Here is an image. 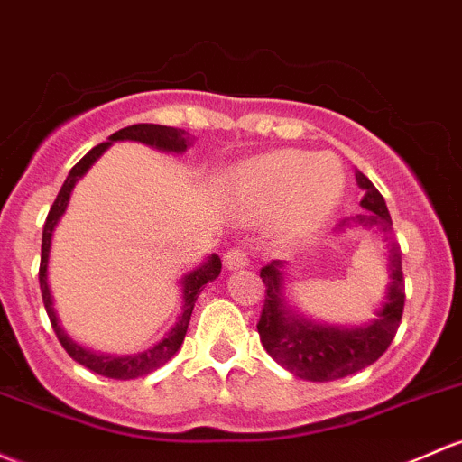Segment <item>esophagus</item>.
<instances>
[{"instance_id": "esophagus-1", "label": "esophagus", "mask_w": 462, "mask_h": 462, "mask_svg": "<svg viewBox=\"0 0 462 462\" xmlns=\"http://www.w3.org/2000/svg\"><path fill=\"white\" fill-rule=\"evenodd\" d=\"M223 265H226V270H244L247 265V256L244 250H239V247H232V250L226 252V256H223Z\"/></svg>"}]
</instances>
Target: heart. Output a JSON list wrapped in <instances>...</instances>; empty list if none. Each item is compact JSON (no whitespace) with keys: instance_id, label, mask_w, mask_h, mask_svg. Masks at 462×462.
Wrapping results in <instances>:
<instances>
[{"instance_id":"obj_1","label":"heart","mask_w":462,"mask_h":462,"mask_svg":"<svg viewBox=\"0 0 462 462\" xmlns=\"http://www.w3.org/2000/svg\"><path fill=\"white\" fill-rule=\"evenodd\" d=\"M346 194V172L329 154L276 150L232 168L218 183L223 206L241 221L279 212L285 239H303L332 218Z\"/></svg>"}]
</instances>
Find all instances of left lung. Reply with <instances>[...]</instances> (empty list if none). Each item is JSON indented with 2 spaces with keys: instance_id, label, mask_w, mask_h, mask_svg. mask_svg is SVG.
I'll return each instance as SVG.
<instances>
[{
  "instance_id": "1",
  "label": "left lung",
  "mask_w": 462,
  "mask_h": 462,
  "mask_svg": "<svg viewBox=\"0 0 462 462\" xmlns=\"http://www.w3.org/2000/svg\"><path fill=\"white\" fill-rule=\"evenodd\" d=\"M356 174L361 188L363 212L343 218L338 232L365 230L376 232L387 241V285L385 296L374 310V317L361 325H334L305 317L290 294L292 270L288 261H272L261 270L265 283V305L259 329L265 352L303 381L325 383L346 378L372 365L383 356L402 317L405 281H402L401 247L392 241V217L383 194L363 172Z\"/></svg>"
}]
</instances>
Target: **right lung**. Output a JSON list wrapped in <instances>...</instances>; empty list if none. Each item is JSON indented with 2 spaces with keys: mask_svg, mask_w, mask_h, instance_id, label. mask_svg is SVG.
Here are the masks:
<instances>
[{
  "mask_svg": "<svg viewBox=\"0 0 462 462\" xmlns=\"http://www.w3.org/2000/svg\"><path fill=\"white\" fill-rule=\"evenodd\" d=\"M116 142H137L148 145V148L159 150V152L168 154H181L194 143L192 134H188L181 128H168V125H157V124H134L128 128H121L119 133L110 134L108 142L95 145L84 159L75 163V168L68 172L64 186H61L60 194H57L55 203H52L51 212H48L46 226H43L42 235V265H39V288H42V299L46 305L48 319H51L52 329H55L57 338L64 346V349L75 358L79 365L88 367L90 372H97L99 376L116 378V381H130V378L145 376V374L159 370L162 365H166L170 358L179 352L183 346V338H186L188 325H190V317L194 303H197V296L201 294L203 285L215 281L221 274V259L218 254H210L201 261L199 265H194L192 270H188L186 274L179 279L181 285V312H179L177 320H174L172 328L163 334L162 341L154 343L152 347L143 349V352L134 354H108L99 352V349H92L77 343L70 334L66 332L64 325H61L60 314L55 310V299L51 292V281H48V265H51V250H52V236H55L57 226H60L61 217L66 215L68 203H70L72 190L79 183V179L84 177L88 170L95 166L97 159Z\"/></svg>",
  "mask_w": 462,
  "mask_h": 462,
  "instance_id": "1",
  "label": "right lung"
}]
</instances>
